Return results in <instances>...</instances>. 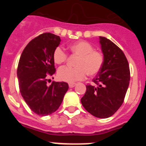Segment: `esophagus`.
<instances>
[{
  "label": "esophagus",
  "mask_w": 146,
  "mask_h": 146,
  "mask_svg": "<svg viewBox=\"0 0 146 146\" xmlns=\"http://www.w3.org/2000/svg\"><path fill=\"white\" fill-rule=\"evenodd\" d=\"M76 85H77V83H74V82H70V83H69V88H74Z\"/></svg>",
  "instance_id": "obj_1"
}]
</instances>
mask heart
I'll use <instances>...</instances> for the list:
<instances>
[{
	"label": "heart",
	"instance_id": "heart-1",
	"mask_svg": "<svg viewBox=\"0 0 146 146\" xmlns=\"http://www.w3.org/2000/svg\"><path fill=\"white\" fill-rule=\"evenodd\" d=\"M72 55L77 57L76 67H60L58 71V76L60 80L74 82L82 80L87 74L90 76L98 74L104 62V55L100 51L94 50L91 44L86 41H80L69 46ZM67 54L60 47H57L53 52V60L55 64H61L67 60Z\"/></svg>",
	"mask_w": 146,
	"mask_h": 146
}]
</instances>
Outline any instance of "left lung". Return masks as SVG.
<instances>
[{
    "mask_svg": "<svg viewBox=\"0 0 146 146\" xmlns=\"http://www.w3.org/2000/svg\"><path fill=\"white\" fill-rule=\"evenodd\" d=\"M99 40L104 65L93 79L96 86H86L81 103L94 116L106 118L112 116L123 104L129 84L130 71L123 51L105 37L99 36Z\"/></svg>",
    "mask_w": 146,
    "mask_h": 146,
    "instance_id": "8db88e82",
    "label": "left lung"
}]
</instances>
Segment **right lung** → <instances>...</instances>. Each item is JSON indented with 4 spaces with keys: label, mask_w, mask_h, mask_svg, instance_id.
Instances as JSON below:
<instances>
[{
    "label": "right lung",
    "mask_w": 146,
    "mask_h": 146,
    "mask_svg": "<svg viewBox=\"0 0 146 146\" xmlns=\"http://www.w3.org/2000/svg\"><path fill=\"white\" fill-rule=\"evenodd\" d=\"M60 38L44 33L32 39L23 50L17 67L21 95L30 109L44 116L59 108L69 89L65 82H54L48 86L49 77L55 72L53 52L60 44ZM53 78V77H52Z\"/></svg>",
    "instance_id": "obj_1"
}]
</instances>
